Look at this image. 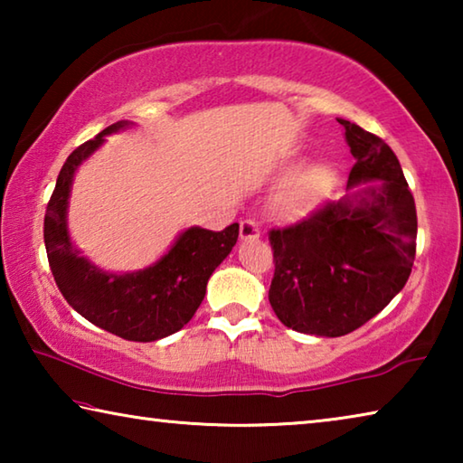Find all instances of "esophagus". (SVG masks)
Wrapping results in <instances>:
<instances>
[{"label": "esophagus", "instance_id": "esophagus-1", "mask_svg": "<svg viewBox=\"0 0 463 463\" xmlns=\"http://www.w3.org/2000/svg\"><path fill=\"white\" fill-rule=\"evenodd\" d=\"M239 232H241L242 241H255V239H260V234H261L260 226H257V222H253V221H242Z\"/></svg>", "mask_w": 463, "mask_h": 463}]
</instances>
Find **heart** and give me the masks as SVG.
I'll return each instance as SVG.
<instances>
[{
  "label": "heart",
  "mask_w": 463,
  "mask_h": 463,
  "mask_svg": "<svg viewBox=\"0 0 463 463\" xmlns=\"http://www.w3.org/2000/svg\"><path fill=\"white\" fill-rule=\"evenodd\" d=\"M335 184V169L326 163L298 174L279 194V206L289 216H307L320 206Z\"/></svg>",
  "instance_id": "b5f03b06"
}]
</instances>
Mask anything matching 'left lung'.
I'll return each mask as SVG.
<instances>
[{
    "label": "left lung",
    "instance_id": "obj_1",
    "mask_svg": "<svg viewBox=\"0 0 463 463\" xmlns=\"http://www.w3.org/2000/svg\"><path fill=\"white\" fill-rule=\"evenodd\" d=\"M339 124L355 159L347 187L380 179L378 187L269 231L271 308L288 328L318 336L347 335L386 308L417 253V208L398 156L357 124Z\"/></svg>",
    "mask_w": 463,
    "mask_h": 463
}]
</instances>
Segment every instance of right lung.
<instances>
[{
    "instance_id": "obj_1",
    "label": "right lung",
    "mask_w": 463,
    "mask_h": 463,
    "mask_svg": "<svg viewBox=\"0 0 463 463\" xmlns=\"http://www.w3.org/2000/svg\"><path fill=\"white\" fill-rule=\"evenodd\" d=\"M128 122H116L67 156L44 214V245L52 278L69 307L104 331L127 341L148 343L177 333L195 315L213 271L239 239V224L224 231L187 229L165 257L137 273L99 271L77 253L67 232V200L75 169L104 143V135Z\"/></svg>"
}]
</instances>
